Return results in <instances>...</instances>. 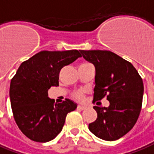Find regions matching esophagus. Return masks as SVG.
Wrapping results in <instances>:
<instances>
[{
  "instance_id": "34e87169",
  "label": "esophagus",
  "mask_w": 154,
  "mask_h": 154,
  "mask_svg": "<svg viewBox=\"0 0 154 154\" xmlns=\"http://www.w3.org/2000/svg\"><path fill=\"white\" fill-rule=\"evenodd\" d=\"M87 106L86 105H82V104H79L78 106H77V109H85Z\"/></svg>"
}]
</instances>
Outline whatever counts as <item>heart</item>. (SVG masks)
<instances>
[{
    "mask_svg": "<svg viewBox=\"0 0 154 154\" xmlns=\"http://www.w3.org/2000/svg\"><path fill=\"white\" fill-rule=\"evenodd\" d=\"M74 96H75V98L77 99H82V98H83V94H82V93L81 91H78V92H77L75 94H74Z\"/></svg>",
    "mask_w": 154,
    "mask_h": 154,
    "instance_id": "heart-1",
    "label": "heart"
}]
</instances>
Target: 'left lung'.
I'll return each mask as SVG.
<instances>
[{
    "label": "left lung",
    "instance_id": "left-lung-1",
    "mask_svg": "<svg viewBox=\"0 0 154 154\" xmlns=\"http://www.w3.org/2000/svg\"><path fill=\"white\" fill-rule=\"evenodd\" d=\"M95 66L94 100L107 97L109 107L94 106L98 117L90 131L105 141H116L129 132L138 119L144 87L132 64L109 51H80Z\"/></svg>",
    "mask_w": 154,
    "mask_h": 154
}]
</instances>
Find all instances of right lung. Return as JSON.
<instances>
[{
    "instance_id": "obj_1",
    "label": "right lung",
    "mask_w": 154,
    "mask_h": 154,
    "mask_svg": "<svg viewBox=\"0 0 154 154\" xmlns=\"http://www.w3.org/2000/svg\"><path fill=\"white\" fill-rule=\"evenodd\" d=\"M81 54L77 50L43 51L20 65L10 84L13 117L21 131L38 143H46L61 131L66 115L77 109L68 99L55 103L48 97L52 86H59V74L64 66Z\"/></svg>"
}]
</instances>
